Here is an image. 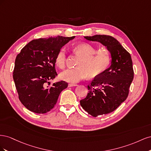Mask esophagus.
<instances>
[{
    "label": "esophagus",
    "mask_w": 151,
    "mask_h": 151,
    "mask_svg": "<svg viewBox=\"0 0 151 151\" xmlns=\"http://www.w3.org/2000/svg\"><path fill=\"white\" fill-rule=\"evenodd\" d=\"M77 85L76 84H68V87H69V88H71V87H74V86H77Z\"/></svg>",
    "instance_id": "34e87169"
}]
</instances>
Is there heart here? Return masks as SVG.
<instances>
[{
  "label": "heart",
  "mask_w": 151,
  "mask_h": 151,
  "mask_svg": "<svg viewBox=\"0 0 151 151\" xmlns=\"http://www.w3.org/2000/svg\"><path fill=\"white\" fill-rule=\"evenodd\" d=\"M74 52L82 58L77 63L78 67L67 68L60 74V78L68 83H76L89 76L98 77L102 74L111 64V54L104 47H97L87 43L74 46ZM66 50L62 48L57 53L55 62L57 67L63 68L65 65Z\"/></svg>",
  "instance_id": "b5f03b06"
}]
</instances>
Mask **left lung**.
Masks as SVG:
<instances>
[{
	"label": "left lung",
	"mask_w": 151,
	"mask_h": 151,
	"mask_svg": "<svg viewBox=\"0 0 151 151\" xmlns=\"http://www.w3.org/2000/svg\"><path fill=\"white\" fill-rule=\"evenodd\" d=\"M84 38L101 43L111 56L110 67L88 86L89 93L80 101L86 112L96 117L115 110L127 99L134 73L130 54L115 38L101 35Z\"/></svg>",
	"instance_id": "obj_1"
}]
</instances>
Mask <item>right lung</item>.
<instances>
[{
	"instance_id": "add662e5",
	"label": "right lung",
	"mask_w": 151,
	"mask_h": 151,
	"mask_svg": "<svg viewBox=\"0 0 151 151\" xmlns=\"http://www.w3.org/2000/svg\"><path fill=\"white\" fill-rule=\"evenodd\" d=\"M74 38L58 36L33 40L17 55L13 79L20 101L29 111L36 113L50 111L60 93L67 88V83L63 81L49 86V81L57 76L55 62L57 53Z\"/></svg>"
}]
</instances>
